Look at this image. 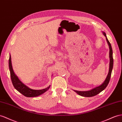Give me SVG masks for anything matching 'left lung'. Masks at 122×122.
<instances>
[{
	"mask_svg": "<svg viewBox=\"0 0 122 122\" xmlns=\"http://www.w3.org/2000/svg\"><path fill=\"white\" fill-rule=\"evenodd\" d=\"M103 34H104V36L106 37V41H107L108 44L109 45V58H110V63H109V72L106 77V79L102 84L101 85L95 87L94 88H93L92 89L89 90V91H77V90H74V91L76 92L78 94L82 96L83 97H92L94 96H95L97 95L100 92H101L104 90L107 86H108V83L109 82V81L110 79V77L111 75V73L112 71V68H113V52H112V49L111 47V45L110 43L108 41L107 36H106V34L105 32H102Z\"/></svg>",
	"mask_w": 122,
	"mask_h": 122,
	"instance_id": "obj_1",
	"label": "left lung"
}]
</instances>
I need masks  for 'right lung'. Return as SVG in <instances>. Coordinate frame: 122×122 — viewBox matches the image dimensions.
<instances>
[{
	"label": "right lung",
	"mask_w": 122,
	"mask_h": 122,
	"mask_svg": "<svg viewBox=\"0 0 122 122\" xmlns=\"http://www.w3.org/2000/svg\"><path fill=\"white\" fill-rule=\"evenodd\" d=\"M9 70L10 71V76L12 80V82L15 89L17 91H18L21 94H22L23 95L28 97H36L39 95L43 94L46 92L50 88L51 85H49L46 88H45L42 90H33L29 88L27 86L21 81L19 79L16 75L15 74L13 71V67L12 65V61H11V55L10 54L9 56Z\"/></svg>",
	"instance_id": "obj_1"
}]
</instances>
